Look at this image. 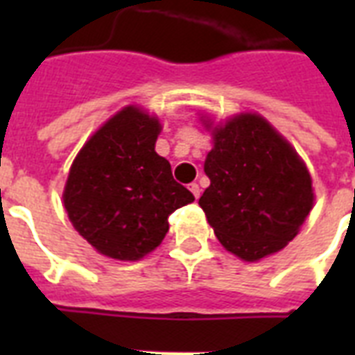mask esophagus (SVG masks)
I'll use <instances>...</instances> for the list:
<instances>
[{
    "label": "esophagus",
    "instance_id": "obj_1",
    "mask_svg": "<svg viewBox=\"0 0 355 355\" xmlns=\"http://www.w3.org/2000/svg\"><path fill=\"white\" fill-rule=\"evenodd\" d=\"M189 191H191V193H193V197L195 199H199L200 197V188H199V184H189Z\"/></svg>",
    "mask_w": 355,
    "mask_h": 355
}]
</instances>
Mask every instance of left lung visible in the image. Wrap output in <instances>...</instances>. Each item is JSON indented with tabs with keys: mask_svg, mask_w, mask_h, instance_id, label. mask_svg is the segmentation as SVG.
I'll return each mask as SVG.
<instances>
[{
	"mask_svg": "<svg viewBox=\"0 0 355 355\" xmlns=\"http://www.w3.org/2000/svg\"><path fill=\"white\" fill-rule=\"evenodd\" d=\"M211 134L205 162L210 186L199 205L217 239L245 261L278 252L313 208L308 167L258 114L234 116Z\"/></svg>",
	"mask_w": 355,
	"mask_h": 355,
	"instance_id": "1",
	"label": "left lung"
}]
</instances>
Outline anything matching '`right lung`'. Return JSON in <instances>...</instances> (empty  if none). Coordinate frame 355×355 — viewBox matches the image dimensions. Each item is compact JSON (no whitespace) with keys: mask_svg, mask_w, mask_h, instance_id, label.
<instances>
[{"mask_svg":"<svg viewBox=\"0 0 355 355\" xmlns=\"http://www.w3.org/2000/svg\"><path fill=\"white\" fill-rule=\"evenodd\" d=\"M162 125L138 107L108 119L75 156L62 199L75 230L108 258L136 261L169 230L167 217L193 202L156 155Z\"/></svg>","mask_w":355,"mask_h":355,"instance_id":"1","label":"right lung"}]
</instances>
